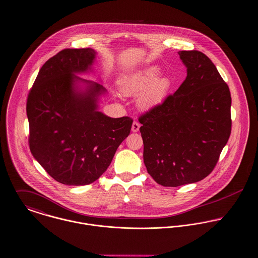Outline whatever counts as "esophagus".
<instances>
[{
    "label": "esophagus",
    "mask_w": 258,
    "mask_h": 258,
    "mask_svg": "<svg viewBox=\"0 0 258 258\" xmlns=\"http://www.w3.org/2000/svg\"><path fill=\"white\" fill-rule=\"evenodd\" d=\"M140 123L138 122V121H134L133 122V125H132V132H134V133H138L139 132V130H140Z\"/></svg>",
    "instance_id": "esophagus-1"
}]
</instances>
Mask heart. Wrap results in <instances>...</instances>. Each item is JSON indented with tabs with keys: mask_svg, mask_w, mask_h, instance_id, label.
<instances>
[{
	"mask_svg": "<svg viewBox=\"0 0 258 258\" xmlns=\"http://www.w3.org/2000/svg\"><path fill=\"white\" fill-rule=\"evenodd\" d=\"M160 75L161 71L156 66L123 74L118 79L120 92L124 96L140 95L138 99L140 108L151 109L165 100L172 87L170 79Z\"/></svg>",
	"mask_w": 258,
	"mask_h": 258,
	"instance_id": "obj_1",
	"label": "heart"
}]
</instances>
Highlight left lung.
<instances>
[{"label": "left lung", "mask_w": 258, "mask_h": 258, "mask_svg": "<svg viewBox=\"0 0 258 258\" xmlns=\"http://www.w3.org/2000/svg\"><path fill=\"white\" fill-rule=\"evenodd\" d=\"M186 78L139 120L148 172L163 186L198 182L214 168L231 133V97L214 63L199 51L178 52Z\"/></svg>", "instance_id": "left-lung-1"}]
</instances>
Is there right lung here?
Masks as SVG:
<instances>
[{
	"mask_svg": "<svg viewBox=\"0 0 258 258\" xmlns=\"http://www.w3.org/2000/svg\"><path fill=\"white\" fill-rule=\"evenodd\" d=\"M97 52L66 49L41 68L27 101L30 150L56 181L86 185L110 164L133 119L99 110L103 85L79 78L93 72Z\"/></svg>",
	"mask_w": 258,
	"mask_h": 258,
	"instance_id": "right-lung-1",
	"label": "right lung"
}]
</instances>
